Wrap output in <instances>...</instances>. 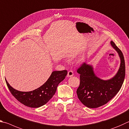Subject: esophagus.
I'll return each mask as SVG.
<instances>
[{
    "mask_svg": "<svg viewBox=\"0 0 129 129\" xmlns=\"http://www.w3.org/2000/svg\"><path fill=\"white\" fill-rule=\"evenodd\" d=\"M74 76V73L73 71H69L67 73V77H71V76Z\"/></svg>",
    "mask_w": 129,
    "mask_h": 129,
    "instance_id": "1",
    "label": "esophagus"
}]
</instances>
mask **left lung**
<instances>
[{
  "mask_svg": "<svg viewBox=\"0 0 129 129\" xmlns=\"http://www.w3.org/2000/svg\"><path fill=\"white\" fill-rule=\"evenodd\" d=\"M120 58V66L113 77L103 80L97 76L92 65L84 63L78 70L80 74V85L76 93L78 99L87 107L96 108L107 104L116 95L123 84L125 76V63L123 55L114 42L110 41Z\"/></svg>",
  "mask_w": 129,
  "mask_h": 129,
  "instance_id": "8db88e82",
  "label": "left lung"
}]
</instances>
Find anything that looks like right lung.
<instances>
[{"label": "right lung", "instance_id": "obj_1", "mask_svg": "<svg viewBox=\"0 0 129 129\" xmlns=\"http://www.w3.org/2000/svg\"><path fill=\"white\" fill-rule=\"evenodd\" d=\"M67 71H54L44 84L29 92L19 91L13 88L6 79L8 89L12 95L24 105L30 108H39L44 105L53 98L58 84L64 79Z\"/></svg>", "mask_w": 129, "mask_h": 129}]
</instances>
